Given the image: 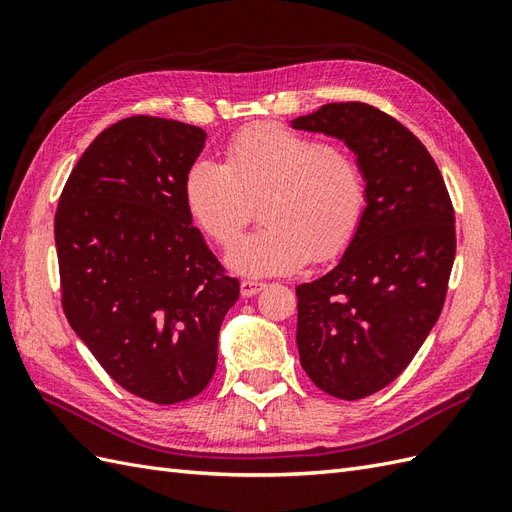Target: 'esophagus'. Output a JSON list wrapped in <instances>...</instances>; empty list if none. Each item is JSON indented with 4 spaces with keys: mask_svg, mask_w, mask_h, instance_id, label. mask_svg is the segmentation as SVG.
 <instances>
[{
    "mask_svg": "<svg viewBox=\"0 0 512 512\" xmlns=\"http://www.w3.org/2000/svg\"><path fill=\"white\" fill-rule=\"evenodd\" d=\"M262 288H265V284L260 282H252V280H243L241 282V297H254V294H258Z\"/></svg>",
    "mask_w": 512,
    "mask_h": 512,
    "instance_id": "esophagus-1",
    "label": "esophagus"
}]
</instances>
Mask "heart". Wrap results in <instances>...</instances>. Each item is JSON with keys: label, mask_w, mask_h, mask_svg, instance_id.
I'll return each instance as SVG.
<instances>
[{"label": "heart", "mask_w": 512, "mask_h": 512, "mask_svg": "<svg viewBox=\"0 0 512 512\" xmlns=\"http://www.w3.org/2000/svg\"><path fill=\"white\" fill-rule=\"evenodd\" d=\"M198 226L220 245L234 243L261 205L266 226L232 245L226 262L250 277L299 271L309 258H337L359 232L365 179L346 151L277 123L241 130L224 164L198 158L183 179Z\"/></svg>", "instance_id": "heart-1"}]
</instances>
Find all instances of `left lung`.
<instances>
[{"label":"left lung","instance_id":"1","mask_svg":"<svg viewBox=\"0 0 512 512\" xmlns=\"http://www.w3.org/2000/svg\"><path fill=\"white\" fill-rule=\"evenodd\" d=\"M333 136L365 179L359 232L337 265L297 286V346L312 382L354 401L391 384L436 324L455 260V211L425 145L363 102L292 119Z\"/></svg>","mask_w":512,"mask_h":512}]
</instances>
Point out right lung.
I'll return each instance as SVG.
<instances>
[{"label":"right lung","mask_w":512,"mask_h":512,"mask_svg":"<svg viewBox=\"0 0 512 512\" xmlns=\"http://www.w3.org/2000/svg\"><path fill=\"white\" fill-rule=\"evenodd\" d=\"M205 138L175 119H121L76 162L55 213L70 327L119 386L162 406L209 384L239 299L183 196Z\"/></svg>","instance_id":"obj_1"}]
</instances>
